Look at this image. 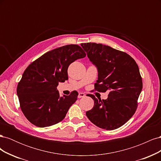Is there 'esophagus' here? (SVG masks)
Returning <instances> with one entry per match:
<instances>
[{"instance_id":"1","label":"esophagus","mask_w":161,"mask_h":161,"mask_svg":"<svg viewBox=\"0 0 161 161\" xmlns=\"http://www.w3.org/2000/svg\"><path fill=\"white\" fill-rule=\"evenodd\" d=\"M85 96V93H83V92H79V95H78V98H82V97H84Z\"/></svg>"}]
</instances>
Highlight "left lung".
Wrapping results in <instances>:
<instances>
[{"label":"left lung","mask_w":161,"mask_h":161,"mask_svg":"<svg viewBox=\"0 0 161 161\" xmlns=\"http://www.w3.org/2000/svg\"><path fill=\"white\" fill-rule=\"evenodd\" d=\"M81 46L98 69L95 90L109 91L107 99H97L86 112L87 118L99 128L115 130L125 124L138 108L142 80L136 61L127 53L101 43H85Z\"/></svg>","instance_id":"obj_1"}]
</instances>
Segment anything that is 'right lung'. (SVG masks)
Here are the masks:
<instances>
[{
  "label": "right lung",
  "mask_w": 161,
  "mask_h": 161,
  "mask_svg": "<svg viewBox=\"0 0 161 161\" xmlns=\"http://www.w3.org/2000/svg\"><path fill=\"white\" fill-rule=\"evenodd\" d=\"M86 53L76 44L56 48L31 62L17 87L20 108L25 118L37 127L55 125L65 118L79 93L60 96L59 82L68 80V68Z\"/></svg>",
  "instance_id": "add662e5"
}]
</instances>
